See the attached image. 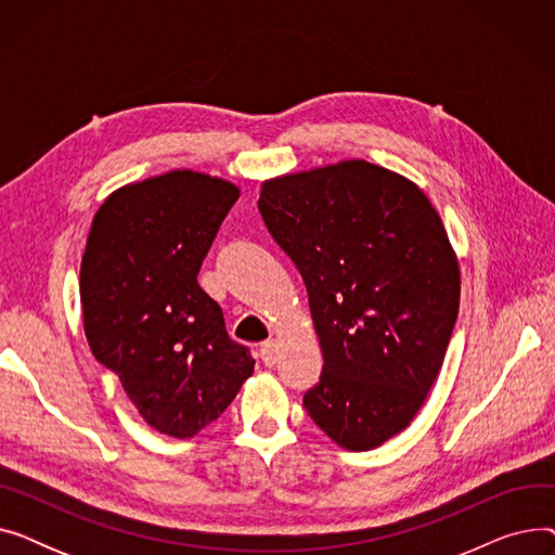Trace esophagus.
Wrapping results in <instances>:
<instances>
[{
    "mask_svg": "<svg viewBox=\"0 0 555 555\" xmlns=\"http://www.w3.org/2000/svg\"><path fill=\"white\" fill-rule=\"evenodd\" d=\"M279 358H281V348H279L276 339H268L260 344V360L268 366H274L279 362Z\"/></svg>",
    "mask_w": 555,
    "mask_h": 555,
    "instance_id": "obj_1",
    "label": "esophagus"
}]
</instances>
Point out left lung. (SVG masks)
I'll use <instances>...</instances> for the list:
<instances>
[{
	"label": "left lung",
	"instance_id": "8db88e82",
	"mask_svg": "<svg viewBox=\"0 0 555 555\" xmlns=\"http://www.w3.org/2000/svg\"><path fill=\"white\" fill-rule=\"evenodd\" d=\"M258 211L306 283L322 344L306 412L346 450L383 446L418 414L459 314L441 216L414 182L364 159L262 182Z\"/></svg>",
	"mask_w": 555,
	"mask_h": 555
}]
</instances>
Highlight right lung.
I'll return each instance as SVG.
<instances>
[{"label":"right lung","mask_w":555,"mask_h":555,"mask_svg":"<svg viewBox=\"0 0 555 555\" xmlns=\"http://www.w3.org/2000/svg\"><path fill=\"white\" fill-rule=\"evenodd\" d=\"M241 191L170 170L116 189L99 207L80 262L85 337L119 375L141 418L175 439L214 423L254 373L197 283L202 260Z\"/></svg>","instance_id":"right-lung-1"}]
</instances>
